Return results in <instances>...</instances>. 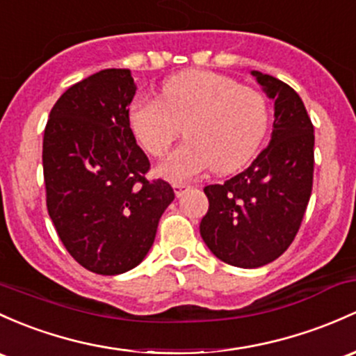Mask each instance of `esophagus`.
<instances>
[{
  "instance_id": "esophagus-1",
  "label": "esophagus",
  "mask_w": 356,
  "mask_h": 356,
  "mask_svg": "<svg viewBox=\"0 0 356 356\" xmlns=\"http://www.w3.org/2000/svg\"><path fill=\"white\" fill-rule=\"evenodd\" d=\"M188 188H190V185H186V183H175L173 185L175 195H177V197H181V195L185 193Z\"/></svg>"
}]
</instances>
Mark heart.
I'll return each instance as SVG.
<instances>
[{
	"label": "heart",
	"mask_w": 356,
	"mask_h": 356,
	"mask_svg": "<svg viewBox=\"0 0 356 356\" xmlns=\"http://www.w3.org/2000/svg\"><path fill=\"white\" fill-rule=\"evenodd\" d=\"M129 122L137 140L161 158L181 134L188 139L158 166L170 181H188L213 166L229 173L243 166L261 144L270 122L266 98L234 78L212 71H185L168 79L163 100L139 98Z\"/></svg>",
	"instance_id": "1"
}]
</instances>
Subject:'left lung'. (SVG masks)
<instances>
[{"label":"left lung","mask_w":356,"mask_h":356,"mask_svg":"<svg viewBox=\"0 0 356 356\" xmlns=\"http://www.w3.org/2000/svg\"><path fill=\"white\" fill-rule=\"evenodd\" d=\"M275 102L268 147L243 173L204 192L209 210L200 236L219 259L258 268L284 254L299 231L314 175V127L304 102L286 83L251 71Z\"/></svg>","instance_id":"8db88e82"}]
</instances>
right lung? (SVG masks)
<instances>
[{
	"instance_id": "right-lung-1",
	"label": "right lung",
	"mask_w": 356,
	"mask_h": 356,
	"mask_svg": "<svg viewBox=\"0 0 356 356\" xmlns=\"http://www.w3.org/2000/svg\"><path fill=\"white\" fill-rule=\"evenodd\" d=\"M129 70H103L67 88L44 131L47 210L70 254L98 275L136 268L151 250L175 192L149 179L129 122Z\"/></svg>"
}]
</instances>
